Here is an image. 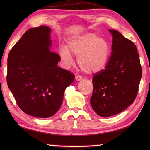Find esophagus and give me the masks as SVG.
<instances>
[{
    "label": "esophagus",
    "instance_id": "esophagus-1",
    "mask_svg": "<svg viewBox=\"0 0 150 150\" xmlns=\"http://www.w3.org/2000/svg\"><path fill=\"white\" fill-rule=\"evenodd\" d=\"M82 79V76H80V75H77L75 76V80L77 81H81Z\"/></svg>",
    "mask_w": 150,
    "mask_h": 150
}]
</instances>
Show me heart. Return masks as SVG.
Segmentation results:
<instances>
[{
  "mask_svg": "<svg viewBox=\"0 0 150 150\" xmlns=\"http://www.w3.org/2000/svg\"><path fill=\"white\" fill-rule=\"evenodd\" d=\"M110 46L106 40L92 33L71 37L66 46L60 47L59 55L65 67L74 62L73 55L77 56L79 66L86 73L101 71L106 66L110 55Z\"/></svg>",
  "mask_w": 150,
  "mask_h": 150,
  "instance_id": "obj_1",
  "label": "heart"
}]
</instances>
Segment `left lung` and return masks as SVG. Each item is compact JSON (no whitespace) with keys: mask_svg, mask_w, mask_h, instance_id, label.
<instances>
[{"mask_svg":"<svg viewBox=\"0 0 150 150\" xmlns=\"http://www.w3.org/2000/svg\"><path fill=\"white\" fill-rule=\"evenodd\" d=\"M113 36L111 55L105 69L93 75L90 103L101 117L124 111L134 102L142 77L137 47L119 31L109 30Z\"/></svg>","mask_w":150,"mask_h":150,"instance_id":"8db88e82","label":"left lung"}]
</instances>
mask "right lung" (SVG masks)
I'll list each match as a JSON object with an SVG mask.
<instances>
[{
	"instance_id": "right-lung-1",
	"label": "right lung",
	"mask_w": 150,
	"mask_h": 150,
	"mask_svg": "<svg viewBox=\"0 0 150 150\" xmlns=\"http://www.w3.org/2000/svg\"><path fill=\"white\" fill-rule=\"evenodd\" d=\"M51 28L41 26L24 33L8 58L7 83L18 107L29 115L48 118L59 110L66 88L75 75L57 66L50 51Z\"/></svg>"
}]
</instances>
